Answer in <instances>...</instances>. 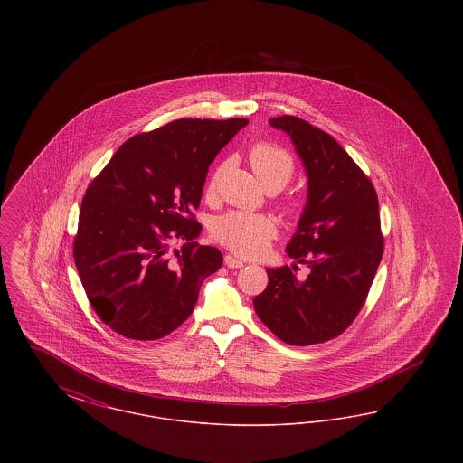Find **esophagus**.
I'll list each match as a JSON object with an SVG mask.
<instances>
[{
  "label": "esophagus",
  "mask_w": 463,
  "mask_h": 463,
  "mask_svg": "<svg viewBox=\"0 0 463 463\" xmlns=\"http://www.w3.org/2000/svg\"><path fill=\"white\" fill-rule=\"evenodd\" d=\"M225 265L229 267V269H241L244 267V262H242L241 259H236V257H232V255H225Z\"/></svg>",
  "instance_id": "1"
}]
</instances>
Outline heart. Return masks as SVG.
Here are the masks:
<instances>
[{"instance_id": "b5f03b06", "label": "heart", "mask_w": 463, "mask_h": 463, "mask_svg": "<svg viewBox=\"0 0 463 463\" xmlns=\"http://www.w3.org/2000/svg\"><path fill=\"white\" fill-rule=\"evenodd\" d=\"M253 174L264 187L279 185L285 187L295 172L291 156L279 146L257 144L248 155ZM222 166H217L206 184V194L213 196L221 184ZM278 225L270 217L262 213L248 212H229L219 217L213 223V236L229 250L244 255L257 257L264 251L269 241L276 236Z\"/></svg>"}]
</instances>
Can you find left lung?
I'll list each match as a JSON object with an SVG mask.
<instances>
[{
  "label": "left lung",
  "instance_id": "8db88e82",
  "mask_svg": "<svg viewBox=\"0 0 463 463\" xmlns=\"http://www.w3.org/2000/svg\"><path fill=\"white\" fill-rule=\"evenodd\" d=\"M269 123L289 137L307 176V201L287 253L309 274L298 280L296 264L267 269L269 285L253 307L289 345L321 344L353 323L373 283L383 253L378 198L331 135L295 116Z\"/></svg>",
  "mask_w": 463,
  "mask_h": 463
}]
</instances>
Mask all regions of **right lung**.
<instances>
[{"mask_svg":"<svg viewBox=\"0 0 463 463\" xmlns=\"http://www.w3.org/2000/svg\"><path fill=\"white\" fill-rule=\"evenodd\" d=\"M244 118L176 119L127 140L81 203L74 262L90 304L112 330L156 340L194 310L223 257L201 246L198 208L208 166ZM184 241L180 249L173 242Z\"/></svg>","mask_w":463,"mask_h":463,"instance_id":"right-lung-1","label":"right lung"}]
</instances>
